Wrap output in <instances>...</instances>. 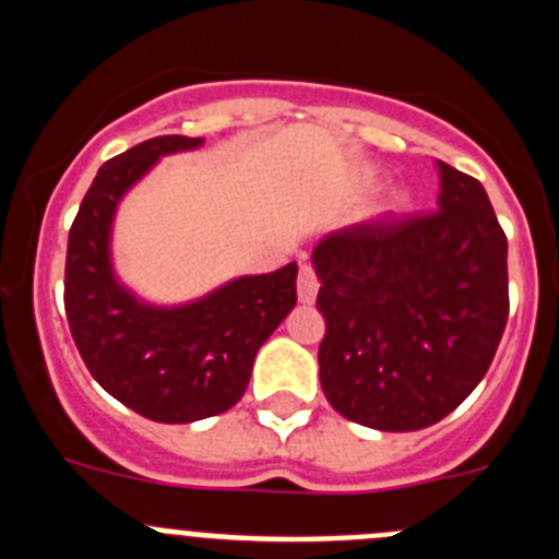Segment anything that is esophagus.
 Instances as JSON below:
<instances>
[{"mask_svg": "<svg viewBox=\"0 0 559 559\" xmlns=\"http://www.w3.org/2000/svg\"><path fill=\"white\" fill-rule=\"evenodd\" d=\"M296 288H299V302L310 305L319 294V280H316V271L310 265L299 269V280H296Z\"/></svg>", "mask_w": 559, "mask_h": 559, "instance_id": "34e87169", "label": "esophagus"}]
</instances>
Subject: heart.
Instances as JSON below:
<instances>
[{
  "instance_id": "1",
  "label": "heart",
  "mask_w": 559,
  "mask_h": 559,
  "mask_svg": "<svg viewBox=\"0 0 559 559\" xmlns=\"http://www.w3.org/2000/svg\"><path fill=\"white\" fill-rule=\"evenodd\" d=\"M389 204H392V210H397V206L406 204V192H403V190H394L392 195H389Z\"/></svg>"
}]
</instances>
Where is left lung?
<instances>
[{"label": "left lung", "instance_id": "left-lung-1", "mask_svg": "<svg viewBox=\"0 0 559 559\" xmlns=\"http://www.w3.org/2000/svg\"><path fill=\"white\" fill-rule=\"evenodd\" d=\"M437 167L439 212L330 231L313 249L324 397L374 431L448 417L490 369L507 328V237L490 199L467 173Z\"/></svg>", "mask_w": 559, "mask_h": 559}]
</instances>
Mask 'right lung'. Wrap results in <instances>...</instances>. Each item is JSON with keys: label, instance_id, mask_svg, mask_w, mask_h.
<instances>
[{"label": "right lung", "instance_id": "right-lung-1", "mask_svg": "<svg viewBox=\"0 0 559 559\" xmlns=\"http://www.w3.org/2000/svg\"><path fill=\"white\" fill-rule=\"evenodd\" d=\"M204 145L201 136H156L97 170L69 229L63 302L92 378L153 423H195L235 406L257 349L296 305V263L231 276L190 302L156 305L114 269V218L159 159Z\"/></svg>", "mask_w": 559, "mask_h": 559}]
</instances>
